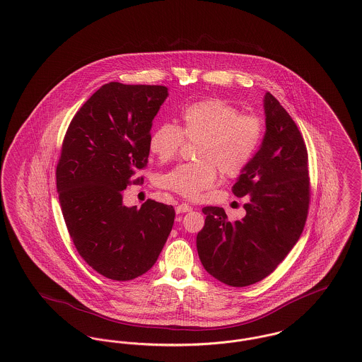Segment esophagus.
Returning <instances> with one entry per match:
<instances>
[{
	"instance_id": "esophagus-1",
	"label": "esophagus",
	"mask_w": 362,
	"mask_h": 362,
	"mask_svg": "<svg viewBox=\"0 0 362 362\" xmlns=\"http://www.w3.org/2000/svg\"><path fill=\"white\" fill-rule=\"evenodd\" d=\"M175 211H176V213L190 212V211H192V206L189 205V204H180V205L176 206Z\"/></svg>"
}]
</instances>
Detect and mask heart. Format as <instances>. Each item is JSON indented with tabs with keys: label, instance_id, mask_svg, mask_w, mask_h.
Here are the masks:
<instances>
[{
	"label": "heart",
	"instance_id": "heart-1",
	"mask_svg": "<svg viewBox=\"0 0 362 362\" xmlns=\"http://www.w3.org/2000/svg\"><path fill=\"white\" fill-rule=\"evenodd\" d=\"M264 135V122L255 115H243L218 98L187 105L180 113V126L164 123L149 138L150 151L160 161L176 158L186 138L198 142L194 164H185L164 173L160 186L187 199H198L217 180V170L234 177L247 167Z\"/></svg>",
	"mask_w": 362,
	"mask_h": 362
}]
</instances>
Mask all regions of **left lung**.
Listing matches in <instances>:
<instances>
[{"label":"left lung","mask_w":362,"mask_h":362,"mask_svg":"<svg viewBox=\"0 0 362 362\" xmlns=\"http://www.w3.org/2000/svg\"><path fill=\"white\" fill-rule=\"evenodd\" d=\"M265 134L233 192L246 216L228 221L223 208L206 206L197 235L199 259L214 279L233 287L271 275L303 231L310 201L308 150L297 124L271 94L264 97Z\"/></svg>","instance_id":"8db88e82"}]
</instances>
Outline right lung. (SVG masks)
<instances>
[{
    "mask_svg": "<svg viewBox=\"0 0 362 362\" xmlns=\"http://www.w3.org/2000/svg\"><path fill=\"white\" fill-rule=\"evenodd\" d=\"M168 97L165 86L100 87L74 116L56 170L65 224L78 253L103 276L131 280L157 261L175 209L148 199L123 204V190L139 183L148 164L153 119Z\"/></svg>",
    "mask_w": 362,
    "mask_h": 362,
    "instance_id": "right-lung-1",
    "label": "right lung"
}]
</instances>
